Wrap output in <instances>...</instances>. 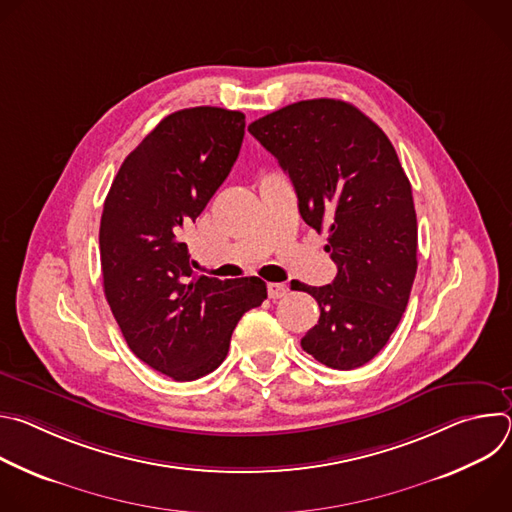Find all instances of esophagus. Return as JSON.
<instances>
[{
  "mask_svg": "<svg viewBox=\"0 0 512 512\" xmlns=\"http://www.w3.org/2000/svg\"><path fill=\"white\" fill-rule=\"evenodd\" d=\"M267 294L271 300H279L287 294V285L285 283H267Z\"/></svg>",
  "mask_w": 512,
  "mask_h": 512,
  "instance_id": "1",
  "label": "esophagus"
}]
</instances>
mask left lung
I'll use <instances>...</instances> for the list:
<instances>
[{
	"mask_svg": "<svg viewBox=\"0 0 512 512\" xmlns=\"http://www.w3.org/2000/svg\"><path fill=\"white\" fill-rule=\"evenodd\" d=\"M249 131L289 174L306 225L330 233L334 281L298 283L320 306L302 348L330 369H358L389 342L417 271L413 194L393 143L338 99L287 105Z\"/></svg>",
	"mask_w": 512,
	"mask_h": 512,
	"instance_id": "left-lung-1",
	"label": "left lung"
}]
</instances>
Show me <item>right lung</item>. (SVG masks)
Listing matches in <instances>:
<instances>
[{
  "label": "right lung",
  "mask_w": 512,
  "mask_h": 512,
  "mask_svg": "<svg viewBox=\"0 0 512 512\" xmlns=\"http://www.w3.org/2000/svg\"><path fill=\"white\" fill-rule=\"evenodd\" d=\"M243 135L241 111H176L125 158L105 198V298L131 352L174 381L212 373L227 358L241 316L267 298L259 277L194 275L182 241L227 180Z\"/></svg>",
  "instance_id": "right-lung-1"
}]
</instances>
